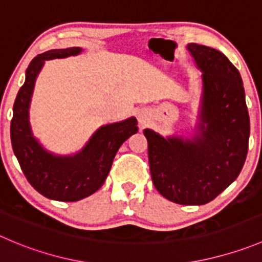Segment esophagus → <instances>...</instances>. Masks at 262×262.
I'll return each instance as SVG.
<instances>
[{
  "instance_id": "obj_1",
  "label": "esophagus",
  "mask_w": 262,
  "mask_h": 262,
  "mask_svg": "<svg viewBox=\"0 0 262 262\" xmlns=\"http://www.w3.org/2000/svg\"><path fill=\"white\" fill-rule=\"evenodd\" d=\"M137 118H138V121L141 125H146V123L148 121V111L147 110H139L137 113Z\"/></svg>"
}]
</instances>
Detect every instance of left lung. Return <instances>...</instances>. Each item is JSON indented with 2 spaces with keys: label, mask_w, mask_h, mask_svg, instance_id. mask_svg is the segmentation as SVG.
<instances>
[{
  "label": "left lung",
  "mask_w": 262,
  "mask_h": 262,
  "mask_svg": "<svg viewBox=\"0 0 262 262\" xmlns=\"http://www.w3.org/2000/svg\"><path fill=\"white\" fill-rule=\"evenodd\" d=\"M202 73L195 125L185 136L164 137L144 129L152 182L179 205H205L229 187L248 151L250 116L237 68L215 48L188 43Z\"/></svg>",
  "instance_id": "8db88e82"
}]
</instances>
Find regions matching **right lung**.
I'll return each instance as SVG.
<instances>
[{"instance_id": "add662e5", "label": "right lung", "mask_w": 262, "mask_h": 262, "mask_svg": "<svg viewBox=\"0 0 262 262\" xmlns=\"http://www.w3.org/2000/svg\"><path fill=\"white\" fill-rule=\"evenodd\" d=\"M80 47L58 48L40 53L32 60L25 82L14 103L11 120V144L28 182L50 200L75 202L100 189L105 183L114 157L121 144L138 132L134 116L119 123L100 126L80 151L73 155H56L42 146L34 137L29 121L35 80L47 60L77 56Z\"/></svg>"}]
</instances>
